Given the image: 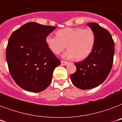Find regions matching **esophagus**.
Listing matches in <instances>:
<instances>
[{"label": "esophagus", "mask_w": 122, "mask_h": 122, "mask_svg": "<svg viewBox=\"0 0 122 122\" xmlns=\"http://www.w3.org/2000/svg\"><path fill=\"white\" fill-rule=\"evenodd\" d=\"M61 65H64V66H65V65H68V62H67V61H61Z\"/></svg>", "instance_id": "esophagus-1"}]
</instances>
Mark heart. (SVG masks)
<instances>
[{
  "label": "heart",
  "instance_id": "1",
  "mask_svg": "<svg viewBox=\"0 0 122 122\" xmlns=\"http://www.w3.org/2000/svg\"><path fill=\"white\" fill-rule=\"evenodd\" d=\"M56 36L49 34L46 37L48 47L55 54H59L65 49H68L62 57L65 59H85L92 51L95 44V34L89 28L80 27L63 28L56 32Z\"/></svg>",
  "mask_w": 122,
  "mask_h": 122
}]
</instances>
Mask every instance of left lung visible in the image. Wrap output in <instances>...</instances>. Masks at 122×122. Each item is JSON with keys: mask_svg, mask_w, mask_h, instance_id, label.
<instances>
[{"mask_svg": "<svg viewBox=\"0 0 122 122\" xmlns=\"http://www.w3.org/2000/svg\"><path fill=\"white\" fill-rule=\"evenodd\" d=\"M87 25L95 34L92 51L80 63H75L76 71L70 76L73 84L82 90L97 87L108 77L113 62L115 44L110 32L96 23Z\"/></svg>", "mask_w": 122, "mask_h": 122, "instance_id": "1", "label": "left lung"}]
</instances>
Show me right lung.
<instances>
[{"label": "right lung", "mask_w": 122, "mask_h": 122, "mask_svg": "<svg viewBox=\"0 0 122 122\" xmlns=\"http://www.w3.org/2000/svg\"><path fill=\"white\" fill-rule=\"evenodd\" d=\"M56 28L30 22L12 33L6 49V61L12 78L25 91L39 92L50 85L61 61L48 47L47 35Z\"/></svg>", "instance_id": "obj_1"}]
</instances>
